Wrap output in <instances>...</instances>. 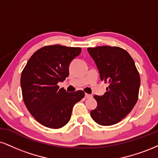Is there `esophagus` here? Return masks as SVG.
I'll return each instance as SVG.
<instances>
[{"instance_id": "esophagus-1", "label": "esophagus", "mask_w": 158, "mask_h": 158, "mask_svg": "<svg viewBox=\"0 0 158 158\" xmlns=\"http://www.w3.org/2000/svg\"><path fill=\"white\" fill-rule=\"evenodd\" d=\"M85 97L86 99L88 98H91V97H92V95L91 94H85Z\"/></svg>"}]
</instances>
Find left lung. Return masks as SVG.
<instances>
[{
    "label": "left lung",
    "instance_id": "obj_1",
    "mask_svg": "<svg viewBox=\"0 0 158 158\" xmlns=\"http://www.w3.org/2000/svg\"><path fill=\"white\" fill-rule=\"evenodd\" d=\"M87 50L96 64L100 79L109 84L104 94L94 96L97 106L91 111V116L100 125H113L129 114L137 102L139 73L133 58L122 48L100 46Z\"/></svg>",
    "mask_w": 158,
    "mask_h": 158
}]
</instances>
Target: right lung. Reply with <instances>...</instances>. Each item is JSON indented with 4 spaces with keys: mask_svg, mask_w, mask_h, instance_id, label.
I'll return each instance as SVG.
<instances>
[{
    "mask_svg": "<svg viewBox=\"0 0 158 158\" xmlns=\"http://www.w3.org/2000/svg\"><path fill=\"white\" fill-rule=\"evenodd\" d=\"M81 48L58 45L40 48L29 58L20 78L25 106L38 122L58 129L70 120L73 108L84 97L83 91L69 93L58 83L69 76L71 61Z\"/></svg>",
    "mask_w": 158,
    "mask_h": 158,
    "instance_id": "right-lung-1",
    "label": "right lung"
}]
</instances>
